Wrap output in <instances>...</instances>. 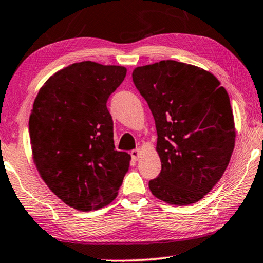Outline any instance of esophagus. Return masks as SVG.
<instances>
[{"mask_svg": "<svg viewBox=\"0 0 263 263\" xmlns=\"http://www.w3.org/2000/svg\"><path fill=\"white\" fill-rule=\"evenodd\" d=\"M139 155H141V152H139V149H134V151H131V158L134 159L135 161L138 160Z\"/></svg>", "mask_w": 263, "mask_h": 263, "instance_id": "obj_1", "label": "esophagus"}]
</instances>
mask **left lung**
<instances>
[{
    "label": "left lung",
    "instance_id": "8db88e82",
    "mask_svg": "<svg viewBox=\"0 0 263 263\" xmlns=\"http://www.w3.org/2000/svg\"><path fill=\"white\" fill-rule=\"evenodd\" d=\"M132 80L158 134L161 171L149 189L168 204H194L220 181L233 153L228 93L210 72L176 61L136 68Z\"/></svg>",
    "mask_w": 263,
    "mask_h": 263
}]
</instances>
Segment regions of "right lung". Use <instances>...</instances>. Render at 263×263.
I'll use <instances>...</instances> for the list:
<instances>
[{
	"label": "right lung",
	"mask_w": 263,
	"mask_h": 263,
	"mask_svg": "<svg viewBox=\"0 0 263 263\" xmlns=\"http://www.w3.org/2000/svg\"><path fill=\"white\" fill-rule=\"evenodd\" d=\"M126 68L75 63L42 86L29 119L36 167L66 205L91 211L118 195L129 168L127 153L114 145L107 102Z\"/></svg>",
	"instance_id": "1"
}]
</instances>
